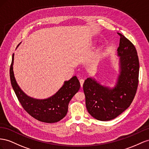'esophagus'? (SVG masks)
Segmentation results:
<instances>
[{
  "mask_svg": "<svg viewBox=\"0 0 149 149\" xmlns=\"http://www.w3.org/2000/svg\"><path fill=\"white\" fill-rule=\"evenodd\" d=\"M84 80L81 79L80 80V86H81V87H82L83 86V84H84Z\"/></svg>",
  "mask_w": 149,
  "mask_h": 149,
  "instance_id": "34e87169",
  "label": "esophagus"
}]
</instances>
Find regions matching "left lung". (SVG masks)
Instances as JSON below:
<instances>
[{
    "label": "left lung",
    "mask_w": 149,
    "mask_h": 149,
    "mask_svg": "<svg viewBox=\"0 0 149 149\" xmlns=\"http://www.w3.org/2000/svg\"><path fill=\"white\" fill-rule=\"evenodd\" d=\"M119 47L120 74L113 89L102 86L87 78L84 83L87 111L96 119L108 121L116 118L128 108L134 99L139 84V61L134 45L122 33Z\"/></svg>",
    "instance_id": "8db88e82"
}]
</instances>
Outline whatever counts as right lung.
<instances>
[{
	"instance_id": "add662e5",
	"label": "right lung",
	"mask_w": 149,
	"mask_h": 149,
	"mask_svg": "<svg viewBox=\"0 0 149 149\" xmlns=\"http://www.w3.org/2000/svg\"><path fill=\"white\" fill-rule=\"evenodd\" d=\"M14 57L13 54L10 67V82L24 109L30 116L40 122L55 123L62 119L67 113L69 102L80 87L77 77L74 76L65 81L60 90L50 98L44 100L33 99L24 93L16 82L13 71Z\"/></svg>"
}]
</instances>
